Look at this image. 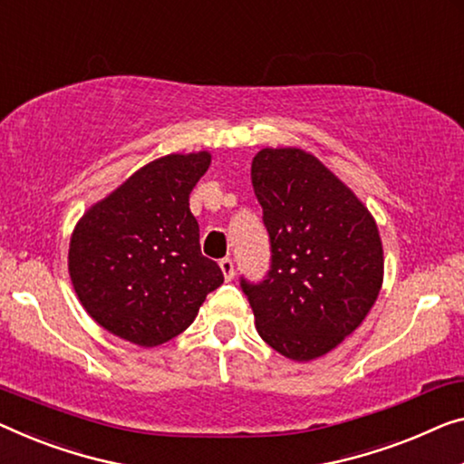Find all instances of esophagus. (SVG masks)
Returning <instances> with one entry per match:
<instances>
[{
    "label": "esophagus",
    "instance_id": "1",
    "mask_svg": "<svg viewBox=\"0 0 464 464\" xmlns=\"http://www.w3.org/2000/svg\"><path fill=\"white\" fill-rule=\"evenodd\" d=\"M218 266H220V271H223L225 279H227V281H231L233 276H235V266H233V260H231V258H223V260L218 262Z\"/></svg>",
    "mask_w": 464,
    "mask_h": 464
}]
</instances>
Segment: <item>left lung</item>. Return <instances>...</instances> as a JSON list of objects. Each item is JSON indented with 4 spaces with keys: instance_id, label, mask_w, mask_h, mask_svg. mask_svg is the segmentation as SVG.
I'll return each instance as SVG.
<instances>
[{
    "instance_id": "obj_1",
    "label": "left lung",
    "mask_w": 464,
    "mask_h": 464,
    "mask_svg": "<svg viewBox=\"0 0 464 464\" xmlns=\"http://www.w3.org/2000/svg\"><path fill=\"white\" fill-rule=\"evenodd\" d=\"M252 185L273 265L260 285H241L262 340L289 361L310 362L354 334L377 302L382 235L362 199L302 148H262Z\"/></svg>"
}]
</instances>
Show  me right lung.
Returning <instances> with one entry per match:
<instances>
[{
    "instance_id": "right-lung-1",
    "label": "right lung",
    "mask_w": 464,
    "mask_h": 464,
    "mask_svg": "<svg viewBox=\"0 0 464 464\" xmlns=\"http://www.w3.org/2000/svg\"><path fill=\"white\" fill-rule=\"evenodd\" d=\"M210 151L166 154L89 206L68 246V275L92 319L154 348L189 327L223 271L199 250L189 193Z\"/></svg>"
}]
</instances>
